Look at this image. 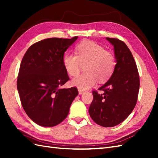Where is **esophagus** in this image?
<instances>
[{
  "instance_id": "34e87169",
  "label": "esophagus",
  "mask_w": 158,
  "mask_h": 158,
  "mask_svg": "<svg viewBox=\"0 0 158 158\" xmlns=\"http://www.w3.org/2000/svg\"><path fill=\"white\" fill-rule=\"evenodd\" d=\"M83 92H83V90H81V89H79V94H83Z\"/></svg>"
}]
</instances>
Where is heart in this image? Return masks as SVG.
Here are the masks:
<instances>
[{
  "mask_svg": "<svg viewBox=\"0 0 158 158\" xmlns=\"http://www.w3.org/2000/svg\"><path fill=\"white\" fill-rule=\"evenodd\" d=\"M75 54L66 53L63 57V65L70 76H76L84 65L85 73L72 79L70 83L81 90L108 80L115 68V58L111 52L102 46L91 41H84L77 44Z\"/></svg>",
  "mask_w": 158,
  "mask_h": 158,
  "instance_id": "b5f03b06",
  "label": "heart"
}]
</instances>
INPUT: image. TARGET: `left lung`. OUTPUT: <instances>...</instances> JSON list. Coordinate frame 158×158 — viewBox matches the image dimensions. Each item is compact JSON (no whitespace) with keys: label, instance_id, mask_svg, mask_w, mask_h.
<instances>
[{"label":"left lung","instance_id":"8db88e82","mask_svg":"<svg viewBox=\"0 0 158 158\" xmlns=\"http://www.w3.org/2000/svg\"><path fill=\"white\" fill-rule=\"evenodd\" d=\"M106 39L114 47L117 64L113 75L98 90H93L89 113L103 127H113L125 120L135 109L138 99L140 79L135 58L126 43L115 38Z\"/></svg>","mask_w":158,"mask_h":158}]
</instances>
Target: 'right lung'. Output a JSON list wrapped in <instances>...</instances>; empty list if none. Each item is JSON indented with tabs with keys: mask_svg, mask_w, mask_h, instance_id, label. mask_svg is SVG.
I'll return each instance as SVG.
<instances>
[{
	"mask_svg": "<svg viewBox=\"0 0 158 158\" xmlns=\"http://www.w3.org/2000/svg\"><path fill=\"white\" fill-rule=\"evenodd\" d=\"M77 38L41 40L23 57L17 88L23 110L39 126L53 127L61 123L78 95L76 87L62 88L70 79L63 65L64 54Z\"/></svg>",
	"mask_w": 158,
	"mask_h": 158,
	"instance_id": "right-lung-1",
	"label": "right lung"
}]
</instances>
